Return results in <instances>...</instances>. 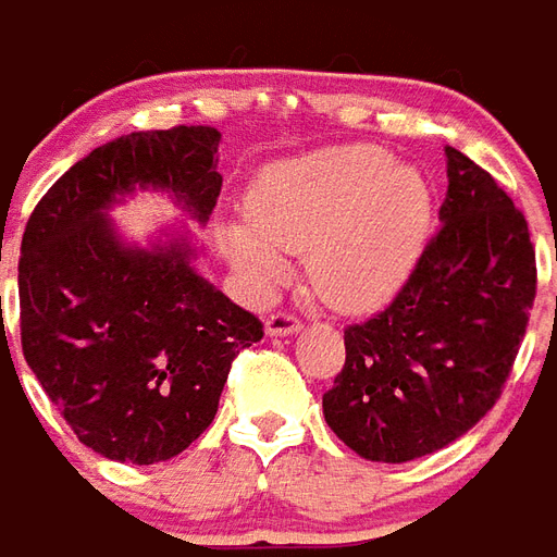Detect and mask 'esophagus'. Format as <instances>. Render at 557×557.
I'll return each mask as SVG.
<instances>
[{
  "label": "esophagus",
  "instance_id": "esophagus-1",
  "mask_svg": "<svg viewBox=\"0 0 557 557\" xmlns=\"http://www.w3.org/2000/svg\"><path fill=\"white\" fill-rule=\"evenodd\" d=\"M299 326H302V323H299L294 314H287V311H275V314L267 318V333L270 335H294L299 333Z\"/></svg>",
  "mask_w": 557,
  "mask_h": 557
}]
</instances>
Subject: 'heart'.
Masks as SVG:
<instances>
[{
	"label": "heart",
	"mask_w": 557,
	"mask_h": 557,
	"mask_svg": "<svg viewBox=\"0 0 557 557\" xmlns=\"http://www.w3.org/2000/svg\"><path fill=\"white\" fill-rule=\"evenodd\" d=\"M432 185L372 144L278 161L248 191V219L219 227L224 258L260 287L306 251L314 290L345 311L374 309L408 282L432 231Z\"/></svg>",
	"instance_id": "obj_1"
}]
</instances>
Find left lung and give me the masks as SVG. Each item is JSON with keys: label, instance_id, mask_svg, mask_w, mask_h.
Wrapping results in <instances>:
<instances>
[{"label": "left lung", "instance_id": "left-lung-1", "mask_svg": "<svg viewBox=\"0 0 557 557\" xmlns=\"http://www.w3.org/2000/svg\"><path fill=\"white\" fill-rule=\"evenodd\" d=\"M441 227L396 299L345 330L323 393L338 441L369 461H411L459 441L498 401L537 294L528 222L480 164L444 146Z\"/></svg>", "mask_w": 557, "mask_h": 557}]
</instances>
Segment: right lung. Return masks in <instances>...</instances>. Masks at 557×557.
Listing matches in <instances>:
<instances>
[{
	"mask_svg": "<svg viewBox=\"0 0 557 557\" xmlns=\"http://www.w3.org/2000/svg\"><path fill=\"white\" fill-rule=\"evenodd\" d=\"M219 144L209 125L122 134L62 173L26 222L23 357L104 459L180 456L212 423L236 354L263 338L258 318L197 272L203 248L185 222L128 243L110 219L125 197L164 191L207 224L222 191Z\"/></svg>",
	"mask_w": 557,
	"mask_h": 557,
	"instance_id": "add662e5",
	"label": "right lung"
}]
</instances>
